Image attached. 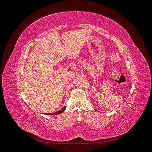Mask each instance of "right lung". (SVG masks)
Here are the masks:
<instances>
[{
  "label": "right lung",
  "mask_w": 152,
  "mask_h": 152,
  "mask_svg": "<svg viewBox=\"0 0 152 152\" xmlns=\"http://www.w3.org/2000/svg\"><path fill=\"white\" fill-rule=\"evenodd\" d=\"M66 109V107L65 106L62 109H61L60 110H59V111L56 112H54V113H44L45 115H58V114H60L62 112H63L64 111H65Z\"/></svg>",
  "instance_id": "add662e5"
}]
</instances>
